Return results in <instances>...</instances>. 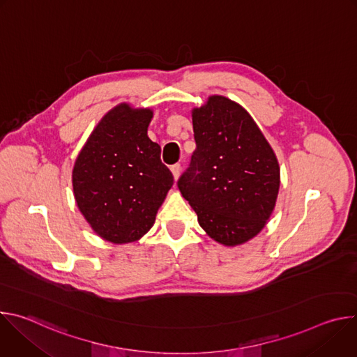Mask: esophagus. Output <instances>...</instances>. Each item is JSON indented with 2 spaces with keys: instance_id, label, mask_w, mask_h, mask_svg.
I'll use <instances>...</instances> for the list:
<instances>
[{
  "instance_id": "obj_1",
  "label": "esophagus",
  "mask_w": 357,
  "mask_h": 357,
  "mask_svg": "<svg viewBox=\"0 0 357 357\" xmlns=\"http://www.w3.org/2000/svg\"><path fill=\"white\" fill-rule=\"evenodd\" d=\"M171 171H172L174 179L176 181V179L179 178V175H181V165H179V164H175V165H172V167H171Z\"/></svg>"
}]
</instances>
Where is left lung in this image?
<instances>
[{
  "label": "left lung",
  "mask_w": 357,
  "mask_h": 357,
  "mask_svg": "<svg viewBox=\"0 0 357 357\" xmlns=\"http://www.w3.org/2000/svg\"><path fill=\"white\" fill-rule=\"evenodd\" d=\"M192 121L196 149L178 188L212 238L241 244L266 226L275 206L274 151L250 114L226 97L212 96Z\"/></svg>",
  "instance_id": "left-lung-1"
}]
</instances>
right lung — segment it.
<instances>
[{
	"instance_id": "right-lung-1",
	"label": "right lung",
	"mask_w": 357,
	"mask_h": 357,
	"mask_svg": "<svg viewBox=\"0 0 357 357\" xmlns=\"http://www.w3.org/2000/svg\"><path fill=\"white\" fill-rule=\"evenodd\" d=\"M151 110L121 105L91 132L73 168L77 206L107 241L138 240L155 222L174 185L161 161V146L146 135Z\"/></svg>"
}]
</instances>
